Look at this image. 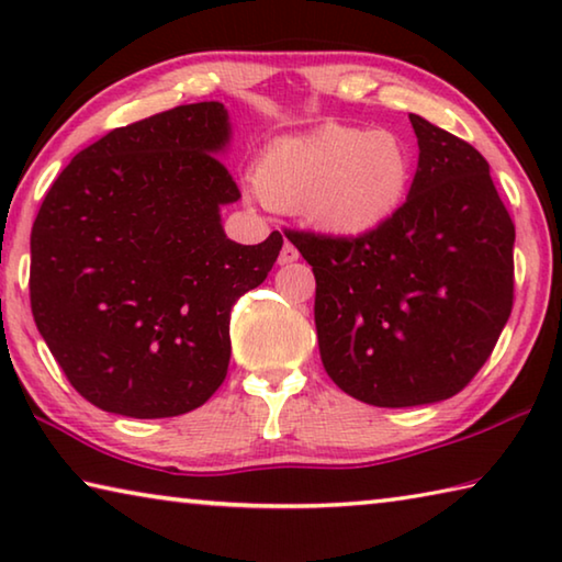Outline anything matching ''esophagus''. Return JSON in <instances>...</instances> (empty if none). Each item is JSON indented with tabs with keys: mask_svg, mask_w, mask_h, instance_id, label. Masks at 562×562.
Returning <instances> with one entry per match:
<instances>
[{
	"mask_svg": "<svg viewBox=\"0 0 562 562\" xmlns=\"http://www.w3.org/2000/svg\"><path fill=\"white\" fill-rule=\"evenodd\" d=\"M297 260H300L297 247H294L292 243H284V245H282V250H280V258H278V262H280V265H292V262H297Z\"/></svg>",
	"mask_w": 562,
	"mask_h": 562,
	"instance_id": "1",
	"label": "esophagus"
}]
</instances>
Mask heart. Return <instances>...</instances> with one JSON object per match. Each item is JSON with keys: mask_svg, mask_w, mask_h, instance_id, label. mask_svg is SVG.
I'll return each instance as SVG.
<instances>
[{"mask_svg": "<svg viewBox=\"0 0 562 562\" xmlns=\"http://www.w3.org/2000/svg\"><path fill=\"white\" fill-rule=\"evenodd\" d=\"M414 183V154L386 128L325 126L272 144L255 168L262 201L302 213L331 237L357 240L402 211Z\"/></svg>", "mask_w": 562, "mask_h": 562, "instance_id": "obj_1", "label": "heart"}]
</instances>
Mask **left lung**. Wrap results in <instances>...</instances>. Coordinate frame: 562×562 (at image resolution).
<instances>
[{
    "label": "left lung",
    "instance_id": "1",
    "mask_svg": "<svg viewBox=\"0 0 562 562\" xmlns=\"http://www.w3.org/2000/svg\"><path fill=\"white\" fill-rule=\"evenodd\" d=\"M418 168L402 211L357 240L288 231L315 272L319 357L341 392L386 408L459 394L513 307V227L471 144L408 113Z\"/></svg>",
    "mask_w": 562,
    "mask_h": 562
}]
</instances>
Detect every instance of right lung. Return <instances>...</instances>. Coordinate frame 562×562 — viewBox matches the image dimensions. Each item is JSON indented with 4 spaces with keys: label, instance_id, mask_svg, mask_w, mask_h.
<instances>
[{
    "label": "right lung",
    "instance_id": "obj_1",
    "mask_svg": "<svg viewBox=\"0 0 562 562\" xmlns=\"http://www.w3.org/2000/svg\"><path fill=\"white\" fill-rule=\"evenodd\" d=\"M221 101L176 106L83 148L32 227L36 329L87 402L131 418L203 406L231 364V310L258 288L282 235L240 245L221 207L240 198L217 158Z\"/></svg>",
    "mask_w": 562,
    "mask_h": 562
}]
</instances>
